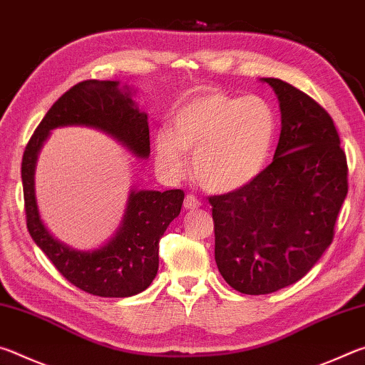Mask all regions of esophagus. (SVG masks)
Returning <instances> with one entry per match:
<instances>
[{
  "label": "esophagus",
  "instance_id": "34e87169",
  "mask_svg": "<svg viewBox=\"0 0 365 365\" xmlns=\"http://www.w3.org/2000/svg\"><path fill=\"white\" fill-rule=\"evenodd\" d=\"M201 206V201L197 200L195 195H187L185 196V201H183V207L188 209V211H195Z\"/></svg>",
  "mask_w": 365,
  "mask_h": 365
}]
</instances>
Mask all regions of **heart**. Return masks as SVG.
Segmentation results:
<instances>
[{
  "instance_id": "b5f03b06",
  "label": "heart",
  "mask_w": 365,
  "mask_h": 365,
  "mask_svg": "<svg viewBox=\"0 0 365 365\" xmlns=\"http://www.w3.org/2000/svg\"><path fill=\"white\" fill-rule=\"evenodd\" d=\"M170 122L172 130H159L154 137L160 169L182 175L185 151H193L196 180L215 193L240 190L259 177L277 135V117L267 101L214 90L183 101Z\"/></svg>"
}]
</instances>
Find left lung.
Returning <instances> with one entry per match:
<instances>
[{"instance_id": "obj_1", "label": "left lung", "mask_w": 365, "mask_h": 365, "mask_svg": "<svg viewBox=\"0 0 365 365\" xmlns=\"http://www.w3.org/2000/svg\"><path fill=\"white\" fill-rule=\"evenodd\" d=\"M280 103L274 160L246 187L211 196L215 262L243 294L293 285L331 245L348 195V163L330 114L280 78H261Z\"/></svg>"}]
</instances>
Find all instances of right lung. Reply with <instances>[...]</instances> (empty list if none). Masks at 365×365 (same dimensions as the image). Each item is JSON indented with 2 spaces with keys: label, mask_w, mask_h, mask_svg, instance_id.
<instances>
[{
  "label": "right lung",
  "mask_w": 365,
  "mask_h": 365,
  "mask_svg": "<svg viewBox=\"0 0 365 365\" xmlns=\"http://www.w3.org/2000/svg\"><path fill=\"white\" fill-rule=\"evenodd\" d=\"M93 127L110 135L135 156H150L148 115L132 90L113 80H85L59 98L35 128L22 158V185L30 237L73 287L101 298H128L151 285L159 267V240L180 214L182 190H130L122 224L106 245L77 251L58 242L40 217L35 165L49 132L58 127Z\"/></svg>",
  "instance_id": "add662e5"
}]
</instances>
